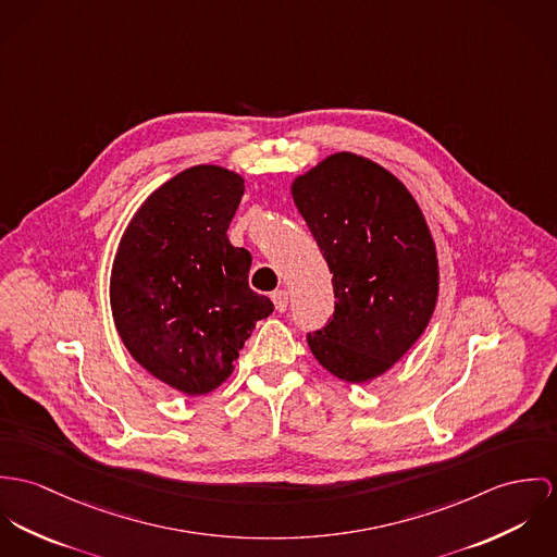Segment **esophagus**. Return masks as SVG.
Instances as JSON below:
<instances>
[{
  "mask_svg": "<svg viewBox=\"0 0 557 557\" xmlns=\"http://www.w3.org/2000/svg\"><path fill=\"white\" fill-rule=\"evenodd\" d=\"M271 299H273V304H275V309H277L280 313L288 309V293H286V290H275V293L271 295Z\"/></svg>",
  "mask_w": 557,
  "mask_h": 557,
  "instance_id": "34e87169",
  "label": "esophagus"
}]
</instances>
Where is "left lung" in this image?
Wrapping results in <instances>:
<instances>
[{
	"label": "left lung",
	"instance_id": "8db88e82",
	"mask_svg": "<svg viewBox=\"0 0 557 557\" xmlns=\"http://www.w3.org/2000/svg\"><path fill=\"white\" fill-rule=\"evenodd\" d=\"M329 271L335 311L308 333L315 361L363 384L391 370L423 335L437 301V256L408 187L363 156L339 151L293 182Z\"/></svg>",
	"mask_w": 557,
	"mask_h": 557
}]
</instances>
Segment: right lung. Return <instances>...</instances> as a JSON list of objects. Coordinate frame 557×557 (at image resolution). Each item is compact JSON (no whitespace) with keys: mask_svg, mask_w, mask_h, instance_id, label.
<instances>
[{"mask_svg":"<svg viewBox=\"0 0 557 557\" xmlns=\"http://www.w3.org/2000/svg\"><path fill=\"white\" fill-rule=\"evenodd\" d=\"M244 177L198 164L158 187L125 228L111 271L117 333L138 366L196 397L235 370L273 311L248 284L251 256L228 242Z\"/></svg>","mask_w":557,"mask_h":557,"instance_id":"obj_1","label":"right lung"}]
</instances>
